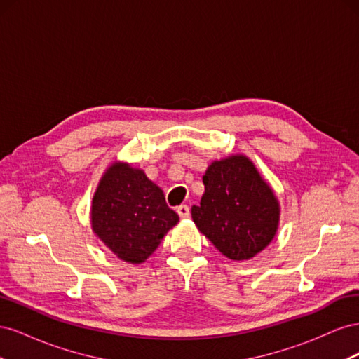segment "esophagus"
<instances>
[{
	"label": "esophagus",
	"mask_w": 359,
	"mask_h": 359,
	"mask_svg": "<svg viewBox=\"0 0 359 359\" xmlns=\"http://www.w3.org/2000/svg\"><path fill=\"white\" fill-rule=\"evenodd\" d=\"M177 212H178L181 219H189V217H190V208L187 205H180L177 208Z\"/></svg>",
	"instance_id": "1"
}]
</instances>
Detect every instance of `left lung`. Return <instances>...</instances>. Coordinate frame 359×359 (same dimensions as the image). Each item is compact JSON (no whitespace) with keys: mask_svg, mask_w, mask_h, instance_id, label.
Segmentation results:
<instances>
[{"mask_svg":"<svg viewBox=\"0 0 359 359\" xmlns=\"http://www.w3.org/2000/svg\"><path fill=\"white\" fill-rule=\"evenodd\" d=\"M202 181L201 203L191 206L198 229L232 260L262 252L276 236L280 205L253 163L241 154L215 160Z\"/></svg>","mask_w":359,"mask_h":359,"instance_id":"left-lung-1","label":"left lung"}]
</instances>
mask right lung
<instances>
[{"mask_svg": "<svg viewBox=\"0 0 359 359\" xmlns=\"http://www.w3.org/2000/svg\"><path fill=\"white\" fill-rule=\"evenodd\" d=\"M180 220L161 189L127 163L107 168L91 205V227L114 255L142 264Z\"/></svg>", "mask_w": 359, "mask_h": 359, "instance_id": "add662e5", "label": "right lung"}]
</instances>
